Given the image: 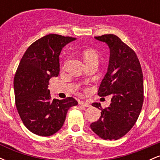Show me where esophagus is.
Returning <instances> with one entry per match:
<instances>
[{
  "label": "esophagus",
  "instance_id": "esophagus-1",
  "mask_svg": "<svg viewBox=\"0 0 160 160\" xmlns=\"http://www.w3.org/2000/svg\"><path fill=\"white\" fill-rule=\"evenodd\" d=\"M79 103H80V104H81V105L84 106V107H86V108H89L91 106L90 103L88 102H83V101H81V102H80Z\"/></svg>",
  "mask_w": 160,
  "mask_h": 160
}]
</instances>
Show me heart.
<instances>
[{
    "mask_svg": "<svg viewBox=\"0 0 160 160\" xmlns=\"http://www.w3.org/2000/svg\"><path fill=\"white\" fill-rule=\"evenodd\" d=\"M82 56H83L84 61L86 63H89V62L95 61V60L98 61V53L93 49H85L82 53ZM88 90H89V89H86V91Z\"/></svg>",
    "mask_w": 160,
    "mask_h": 160,
    "instance_id": "1",
    "label": "heart"
}]
</instances>
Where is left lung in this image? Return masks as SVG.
<instances>
[{
  "label": "left lung",
  "instance_id": "obj_1",
  "mask_svg": "<svg viewBox=\"0 0 160 160\" xmlns=\"http://www.w3.org/2000/svg\"><path fill=\"white\" fill-rule=\"evenodd\" d=\"M110 48L108 72L98 91L99 96L111 95V103L102 108L100 103L92 105L101 109V117L90 127L104 140H117L130 131L140 114L144 102V80L136 53L114 34L95 37Z\"/></svg>",
  "mask_w": 160,
  "mask_h": 160
}]
</instances>
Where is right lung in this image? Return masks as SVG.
<instances>
[{"label": "right lung", "mask_w": 160, "mask_h": 160, "mask_svg": "<svg viewBox=\"0 0 160 160\" xmlns=\"http://www.w3.org/2000/svg\"><path fill=\"white\" fill-rule=\"evenodd\" d=\"M72 37L50 34L30 45L24 53L14 78L16 109L29 131L50 136L65 122L68 109L78 104L73 97L52 99L49 79L59 74V55Z\"/></svg>", "instance_id": "right-lung-1"}]
</instances>
